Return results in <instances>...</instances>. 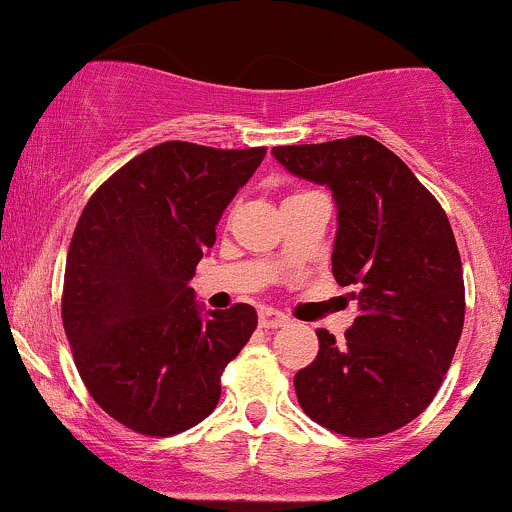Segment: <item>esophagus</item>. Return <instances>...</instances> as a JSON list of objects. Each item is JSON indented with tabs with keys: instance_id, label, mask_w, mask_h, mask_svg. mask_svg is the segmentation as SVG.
Instances as JSON below:
<instances>
[{
	"instance_id": "obj_1",
	"label": "esophagus",
	"mask_w": 512,
	"mask_h": 512,
	"mask_svg": "<svg viewBox=\"0 0 512 512\" xmlns=\"http://www.w3.org/2000/svg\"><path fill=\"white\" fill-rule=\"evenodd\" d=\"M289 324V319L285 314L275 312V309H262L260 312V327L262 329H277V327H285Z\"/></svg>"
}]
</instances>
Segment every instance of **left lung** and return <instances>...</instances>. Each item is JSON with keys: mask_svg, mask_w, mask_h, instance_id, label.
I'll use <instances>...</instances> for the list:
<instances>
[{"mask_svg": "<svg viewBox=\"0 0 512 512\" xmlns=\"http://www.w3.org/2000/svg\"><path fill=\"white\" fill-rule=\"evenodd\" d=\"M272 156L332 190V272L339 287H356L359 304L342 344L317 329V359L294 374L299 406L342 436L396 431L431 404L463 332L451 223L409 165L369 136L277 146Z\"/></svg>", "mask_w": 512, "mask_h": 512, "instance_id": "left-lung-1", "label": "left lung"}]
</instances>
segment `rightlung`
<instances>
[{
    "mask_svg": "<svg viewBox=\"0 0 512 512\" xmlns=\"http://www.w3.org/2000/svg\"><path fill=\"white\" fill-rule=\"evenodd\" d=\"M267 148L165 141L91 195L66 255L61 319L94 401L131 431L173 436L213 414L250 342V304L210 309L188 285Z\"/></svg>",
    "mask_w": 512,
    "mask_h": 512,
    "instance_id": "right-lung-1",
    "label": "right lung"
}]
</instances>
